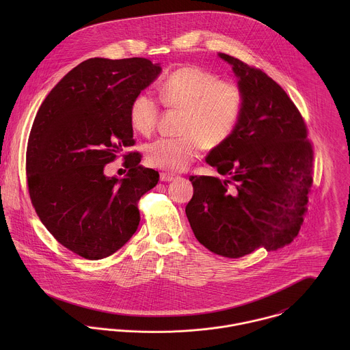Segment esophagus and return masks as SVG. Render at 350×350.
<instances>
[{"mask_svg": "<svg viewBox=\"0 0 350 350\" xmlns=\"http://www.w3.org/2000/svg\"><path fill=\"white\" fill-rule=\"evenodd\" d=\"M174 179H175V175H171V174H167V172L160 174V180L161 182H171Z\"/></svg>", "mask_w": 350, "mask_h": 350, "instance_id": "34e87169", "label": "esophagus"}]
</instances>
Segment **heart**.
I'll return each instance as SVG.
<instances>
[{
	"instance_id": "b5f03b06",
	"label": "heart",
	"mask_w": 350,
	"mask_h": 350,
	"mask_svg": "<svg viewBox=\"0 0 350 350\" xmlns=\"http://www.w3.org/2000/svg\"><path fill=\"white\" fill-rule=\"evenodd\" d=\"M164 106L182 111L179 137H163L146 148L147 163L159 170H186L207 150L224 146L236 132L245 109L243 88L197 64L174 70L159 86ZM159 103L147 93L136 96L129 106V122L140 135H150L159 120Z\"/></svg>"
}]
</instances>
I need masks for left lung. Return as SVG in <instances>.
I'll return each mask as SVG.
<instances>
[{"mask_svg":"<svg viewBox=\"0 0 350 350\" xmlns=\"http://www.w3.org/2000/svg\"><path fill=\"white\" fill-rule=\"evenodd\" d=\"M245 93L233 136L206 161L222 178L191 175L186 215L200 244L239 258L258 248L278 250L298 236L312 186L314 150L287 93L262 70L226 53Z\"/></svg>","mask_w":350,"mask_h":350,"instance_id":"left-lung-1","label":"left lung"}]
</instances>
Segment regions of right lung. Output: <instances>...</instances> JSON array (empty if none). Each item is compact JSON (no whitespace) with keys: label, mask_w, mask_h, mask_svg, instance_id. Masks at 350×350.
<instances>
[{"label":"right lung","mask_w":350,"mask_h":350,"mask_svg":"<svg viewBox=\"0 0 350 350\" xmlns=\"http://www.w3.org/2000/svg\"><path fill=\"white\" fill-rule=\"evenodd\" d=\"M146 57H92L72 68L43 100L27 146L32 206L53 239L75 254H113L140 224L139 200L159 182L140 167L129 106L159 75ZM122 154L124 180L107 178L106 163Z\"/></svg>","instance_id":"obj_1"}]
</instances>
